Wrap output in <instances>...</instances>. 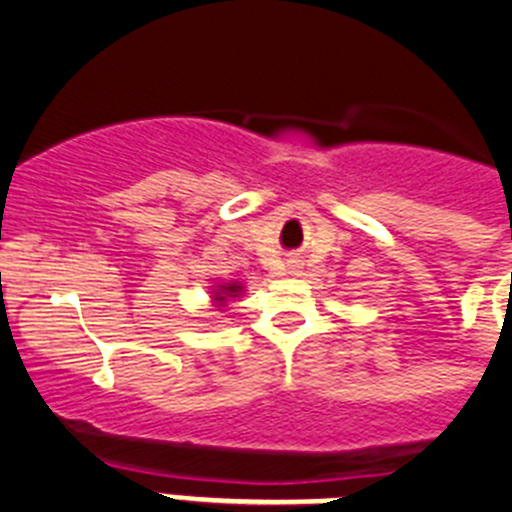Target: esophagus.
Masks as SVG:
<instances>
[{
    "label": "esophagus",
    "mask_w": 512,
    "mask_h": 512,
    "mask_svg": "<svg viewBox=\"0 0 512 512\" xmlns=\"http://www.w3.org/2000/svg\"><path fill=\"white\" fill-rule=\"evenodd\" d=\"M289 274H299V264H296V261H291L289 264Z\"/></svg>",
    "instance_id": "esophagus-1"
}]
</instances>
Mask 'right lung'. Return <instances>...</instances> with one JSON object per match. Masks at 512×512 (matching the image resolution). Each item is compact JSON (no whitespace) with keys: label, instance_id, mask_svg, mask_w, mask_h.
Segmentation results:
<instances>
[{"label":"right lung","instance_id":"1","mask_svg":"<svg viewBox=\"0 0 512 512\" xmlns=\"http://www.w3.org/2000/svg\"><path fill=\"white\" fill-rule=\"evenodd\" d=\"M241 291H243V286L238 284V281H231V284L213 286V296H211L213 306H218V309H221V306H226L231 299L241 296Z\"/></svg>","mask_w":512,"mask_h":512}]
</instances>
